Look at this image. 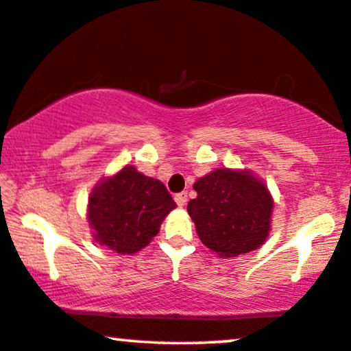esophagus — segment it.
<instances>
[{"mask_svg": "<svg viewBox=\"0 0 351 351\" xmlns=\"http://www.w3.org/2000/svg\"><path fill=\"white\" fill-rule=\"evenodd\" d=\"M175 202L180 205V207H184L186 202H188V193H180L175 195Z\"/></svg>", "mask_w": 351, "mask_h": 351, "instance_id": "obj_1", "label": "esophagus"}]
</instances>
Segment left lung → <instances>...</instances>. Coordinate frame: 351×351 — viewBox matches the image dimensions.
Listing matches in <instances>:
<instances>
[{
    "instance_id": "left-lung-1",
    "label": "left lung",
    "mask_w": 351,
    "mask_h": 351,
    "mask_svg": "<svg viewBox=\"0 0 351 351\" xmlns=\"http://www.w3.org/2000/svg\"><path fill=\"white\" fill-rule=\"evenodd\" d=\"M197 197L188 213L199 239L221 256L247 254L263 244L271 230L273 199L250 171L218 168L194 183Z\"/></svg>"
}]
</instances>
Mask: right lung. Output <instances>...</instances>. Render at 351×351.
I'll use <instances>...</instances> for the list:
<instances>
[{"instance_id": "obj_1", "label": "right lung", "mask_w": 351, "mask_h": 351, "mask_svg": "<svg viewBox=\"0 0 351 351\" xmlns=\"http://www.w3.org/2000/svg\"><path fill=\"white\" fill-rule=\"evenodd\" d=\"M175 207L163 183L127 165L95 186L88 199V221L97 244L132 255L157 236Z\"/></svg>"}]
</instances>
